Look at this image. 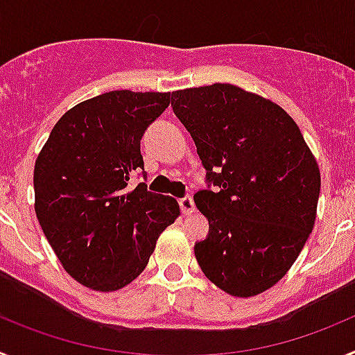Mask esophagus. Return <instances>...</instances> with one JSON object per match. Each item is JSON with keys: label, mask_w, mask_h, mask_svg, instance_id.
<instances>
[{"label": "esophagus", "mask_w": 355, "mask_h": 355, "mask_svg": "<svg viewBox=\"0 0 355 355\" xmlns=\"http://www.w3.org/2000/svg\"><path fill=\"white\" fill-rule=\"evenodd\" d=\"M180 206H181V211L184 213V215H190V213H193V209H196V205H193V199L190 196L183 197V199H180Z\"/></svg>", "instance_id": "obj_1"}]
</instances>
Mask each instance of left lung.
Listing matches in <instances>:
<instances>
[{
  "mask_svg": "<svg viewBox=\"0 0 355 355\" xmlns=\"http://www.w3.org/2000/svg\"><path fill=\"white\" fill-rule=\"evenodd\" d=\"M172 110L206 168L208 190L193 196L209 222L193 247L200 270L234 297L263 293L313 231L318 163L281 106L234 85L175 90Z\"/></svg>",
  "mask_w": 355,
  "mask_h": 355,
  "instance_id": "1",
  "label": "left lung"
}]
</instances>
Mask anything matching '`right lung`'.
Here are the masks:
<instances>
[{
    "label": "right lung",
    "instance_id": "obj_1",
    "mask_svg": "<svg viewBox=\"0 0 355 355\" xmlns=\"http://www.w3.org/2000/svg\"><path fill=\"white\" fill-rule=\"evenodd\" d=\"M168 105L171 92L112 90L87 99L62 115L37 156V218L65 272L83 286L130 284L180 216L172 197L146 183L130 188L131 175L144 171L140 140Z\"/></svg>",
    "mask_w": 355,
    "mask_h": 355
}]
</instances>
